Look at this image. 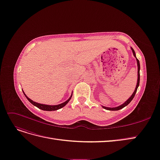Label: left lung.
<instances>
[{"mask_svg": "<svg viewBox=\"0 0 160 160\" xmlns=\"http://www.w3.org/2000/svg\"><path fill=\"white\" fill-rule=\"evenodd\" d=\"M132 52H133V54L134 57L136 58V53H135V52L134 51V49L132 48ZM136 60H137V64H138V81H137V85H136V89H135V91L134 92H133V94L132 95V96L128 99L127 101H126L124 104H122V105H120L119 107H114V108H109V107H102L104 108H105L107 110H108V111H118V110L124 108V107L127 106L128 104L132 101V100L134 98L135 95H136V92L137 91V89H138V87L139 86V83H140V62H139V60L138 59L136 58Z\"/></svg>", "mask_w": 160, "mask_h": 160, "instance_id": "8db88e82", "label": "left lung"}]
</instances>
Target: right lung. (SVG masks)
I'll return each instance as SVG.
<instances>
[{"label": "right lung", "instance_id": "1", "mask_svg": "<svg viewBox=\"0 0 160 160\" xmlns=\"http://www.w3.org/2000/svg\"><path fill=\"white\" fill-rule=\"evenodd\" d=\"M24 92V91H23ZM24 95L26 96V98L28 99L30 101V102H31L32 104H34V106H36V107H38V108H40L41 110H43V111H56V110H58L59 108H62V107H63L64 106H65L66 104L68 103V102L69 101V100L71 99V97H72V95H71V97L68 99V101H66L65 102L62 103V104H58V105H47V104H40V103H37L34 101H32L30 98H29L28 97H27L26 95L24 94Z\"/></svg>", "mask_w": 160, "mask_h": 160}]
</instances>
